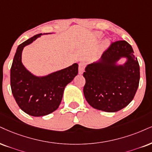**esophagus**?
I'll return each instance as SVG.
<instances>
[{
	"mask_svg": "<svg viewBox=\"0 0 152 152\" xmlns=\"http://www.w3.org/2000/svg\"><path fill=\"white\" fill-rule=\"evenodd\" d=\"M85 68V63H80L79 64V74L82 75L84 72Z\"/></svg>",
	"mask_w": 152,
	"mask_h": 152,
	"instance_id": "34e87169",
	"label": "esophagus"
}]
</instances>
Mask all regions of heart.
Returning <instances> with one entry per match:
<instances>
[{"label": "heart", "instance_id": "obj_1", "mask_svg": "<svg viewBox=\"0 0 152 152\" xmlns=\"http://www.w3.org/2000/svg\"><path fill=\"white\" fill-rule=\"evenodd\" d=\"M95 36H96L97 38H100L101 37H102V34H101L100 32H96L95 33ZM109 45V42H108V40H105L104 43H103V46H104V47H107V46Z\"/></svg>", "mask_w": 152, "mask_h": 152}]
</instances>
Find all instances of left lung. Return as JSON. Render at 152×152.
Instances as JSON below:
<instances>
[{"label":"left lung","instance_id":"left-lung-1","mask_svg":"<svg viewBox=\"0 0 152 152\" xmlns=\"http://www.w3.org/2000/svg\"><path fill=\"white\" fill-rule=\"evenodd\" d=\"M125 58L124 64L118 61ZM85 97L91 107L105 112H116L133 99L140 82V65L132 46L118 41L101 58L87 65L83 73Z\"/></svg>","mask_w":152,"mask_h":152}]
</instances>
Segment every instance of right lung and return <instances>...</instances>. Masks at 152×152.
<instances>
[{"label":"right lung","instance_id":"1","mask_svg":"<svg viewBox=\"0 0 152 152\" xmlns=\"http://www.w3.org/2000/svg\"><path fill=\"white\" fill-rule=\"evenodd\" d=\"M51 34H39L20 44L10 69L11 89L17 104L24 113L35 117L48 115L58 109L65 87L78 73L77 63L44 76L34 75L22 64L24 48L42 35Z\"/></svg>","mask_w":152,"mask_h":152}]
</instances>
